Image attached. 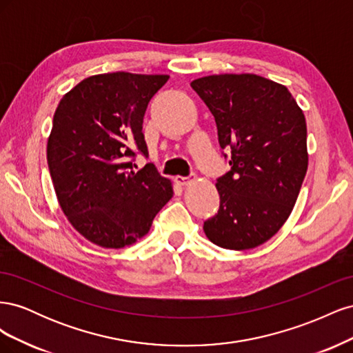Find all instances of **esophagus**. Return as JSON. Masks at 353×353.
<instances>
[{
	"instance_id": "obj_1",
	"label": "esophagus",
	"mask_w": 353,
	"mask_h": 353,
	"mask_svg": "<svg viewBox=\"0 0 353 353\" xmlns=\"http://www.w3.org/2000/svg\"><path fill=\"white\" fill-rule=\"evenodd\" d=\"M193 178H194V175H190V176H175V183H176L178 185H187Z\"/></svg>"
}]
</instances>
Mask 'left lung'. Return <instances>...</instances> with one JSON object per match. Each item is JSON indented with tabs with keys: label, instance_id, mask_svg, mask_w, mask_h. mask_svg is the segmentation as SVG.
<instances>
[{
	"label": "left lung",
	"instance_id": "left-lung-1",
	"mask_svg": "<svg viewBox=\"0 0 353 353\" xmlns=\"http://www.w3.org/2000/svg\"><path fill=\"white\" fill-rule=\"evenodd\" d=\"M190 85L231 152V169L216 179L219 209L203 230L223 249L258 248L290 216L305 179V114L284 85L258 74H210Z\"/></svg>",
	"mask_w": 353,
	"mask_h": 353
}]
</instances>
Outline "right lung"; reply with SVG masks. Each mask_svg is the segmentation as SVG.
Masks as SVG:
<instances>
[{
    "label": "right lung",
    "mask_w": 353,
    "mask_h": 353,
    "mask_svg": "<svg viewBox=\"0 0 353 353\" xmlns=\"http://www.w3.org/2000/svg\"><path fill=\"white\" fill-rule=\"evenodd\" d=\"M168 74H94L60 100L47 144V162L63 213L79 234L105 249H121L150 231L174 194L172 183L147 163L143 119Z\"/></svg>",
    "instance_id": "add662e5"
}]
</instances>
